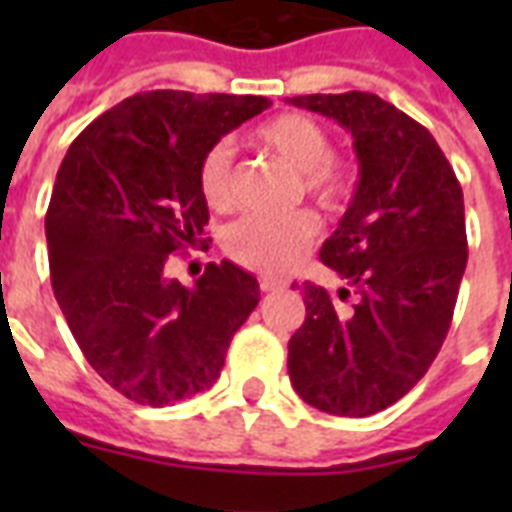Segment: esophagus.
<instances>
[{
  "label": "esophagus",
  "instance_id": "obj_1",
  "mask_svg": "<svg viewBox=\"0 0 512 512\" xmlns=\"http://www.w3.org/2000/svg\"><path fill=\"white\" fill-rule=\"evenodd\" d=\"M287 287V281L273 279V276H260V289L263 292H279V289Z\"/></svg>",
  "mask_w": 512,
  "mask_h": 512
}]
</instances>
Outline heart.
I'll list each match as a JSON object with an SVG mask.
<instances>
[{
    "label": "heart",
    "instance_id": "obj_1",
    "mask_svg": "<svg viewBox=\"0 0 512 512\" xmlns=\"http://www.w3.org/2000/svg\"><path fill=\"white\" fill-rule=\"evenodd\" d=\"M260 151L276 156L297 172V193L313 199L321 209H340L353 188V164L332 154V132L313 116L281 114L260 124L252 135ZM199 191L209 209L225 212L236 201L233 188V151L215 143L199 162ZM319 223L308 209L287 215H247L223 233L225 252L255 271H284L295 265L313 244Z\"/></svg>",
    "mask_w": 512,
    "mask_h": 512
}]
</instances>
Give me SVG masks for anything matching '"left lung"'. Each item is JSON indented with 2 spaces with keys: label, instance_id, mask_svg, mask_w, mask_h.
Returning a JSON list of instances; mask_svg holds the SVG:
<instances>
[{
  "label": "left lung",
  "instance_id": "left-lung-1",
  "mask_svg": "<svg viewBox=\"0 0 512 512\" xmlns=\"http://www.w3.org/2000/svg\"><path fill=\"white\" fill-rule=\"evenodd\" d=\"M353 135L356 196L321 247L348 287L305 281L289 380L305 404L369 417L404 398L438 356L468 265L460 180L412 116L372 92L289 98ZM295 287V284H292ZM300 289V287H297Z\"/></svg>",
  "mask_w": 512,
  "mask_h": 512
}]
</instances>
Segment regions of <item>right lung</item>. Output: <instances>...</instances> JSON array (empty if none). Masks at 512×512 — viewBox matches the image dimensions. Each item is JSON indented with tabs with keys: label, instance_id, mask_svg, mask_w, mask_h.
<instances>
[{
	"label": "right lung",
	"instance_id": "right-lung-1",
	"mask_svg": "<svg viewBox=\"0 0 512 512\" xmlns=\"http://www.w3.org/2000/svg\"><path fill=\"white\" fill-rule=\"evenodd\" d=\"M271 106L257 95L138 92L79 132L44 217L52 292L90 366L124 398L170 406L209 390L260 303L239 265L207 263L193 287L172 252L204 244L199 162Z\"/></svg>",
	"mask_w": 512,
	"mask_h": 512
}]
</instances>
